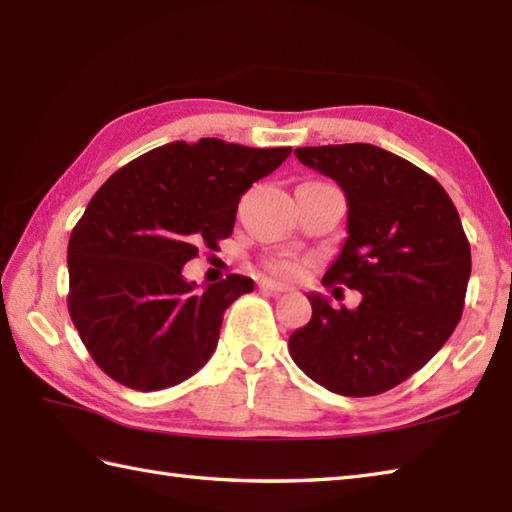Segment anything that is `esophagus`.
Here are the masks:
<instances>
[{"instance_id": "obj_1", "label": "esophagus", "mask_w": 512, "mask_h": 512, "mask_svg": "<svg viewBox=\"0 0 512 512\" xmlns=\"http://www.w3.org/2000/svg\"><path fill=\"white\" fill-rule=\"evenodd\" d=\"M259 290L268 292V295H281V292H286L288 288L281 286V284H275V281H270V279H262V281H259Z\"/></svg>"}]
</instances>
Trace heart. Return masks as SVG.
<instances>
[{
  "label": "heart",
  "instance_id": "b5f03b06",
  "mask_svg": "<svg viewBox=\"0 0 512 512\" xmlns=\"http://www.w3.org/2000/svg\"><path fill=\"white\" fill-rule=\"evenodd\" d=\"M268 268L273 270V273L279 275V277H295L299 270H301L299 264L292 262V259H270Z\"/></svg>",
  "mask_w": 512,
  "mask_h": 512
}]
</instances>
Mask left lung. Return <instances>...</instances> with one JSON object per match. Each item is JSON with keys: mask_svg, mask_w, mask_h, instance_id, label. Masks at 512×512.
<instances>
[{"mask_svg": "<svg viewBox=\"0 0 512 512\" xmlns=\"http://www.w3.org/2000/svg\"><path fill=\"white\" fill-rule=\"evenodd\" d=\"M295 156L345 191L347 239L323 286L358 290L363 301L334 310L308 295L312 319L290 334V356L334 394H383L427 365L462 317L471 246L458 209L436 178L374 145Z\"/></svg>", "mask_w": 512, "mask_h": 512, "instance_id": "left-lung-1", "label": "left lung"}]
</instances>
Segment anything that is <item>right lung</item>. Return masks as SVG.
Returning <instances> with one entry per match:
<instances>
[{"label":"right lung","instance_id":"right-lung-1","mask_svg":"<svg viewBox=\"0 0 512 512\" xmlns=\"http://www.w3.org/2000/svg\"><path fill=\"white\" fill-rule=\"evenodd\" d=\"M290 151L176 140L138 156L94 193L70 235L68 310L107 376L158 391L209 361L226 308L255 284L228 275L195 290L182 266L200 244L217 250L233 233L239 198Z\"/></svg>","mask_w":512,"mask_h":512}]
</instances>
